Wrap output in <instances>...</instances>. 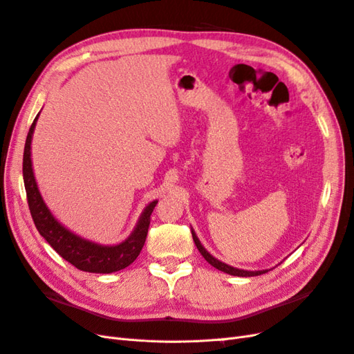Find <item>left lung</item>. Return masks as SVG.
I'll use <instances>...</instances> for the list:
<instances>
[{
    "label": "left lung",
    "instance_id": "left-lung-1",
    "mask_svg": "<svg viewBox=\"0 0 354 354\" xmlns=\"http://www.w3.org/2000/svg\"><path fill=\"white\" fill-rule=\"evenodd\" d=\"M192 236H194V241H195L196 248L199 250V252L202 254L203 259H205L211 266L216 267V269H218V270H221V272H224V273H229V274H233V276L250 277V276H260V274H263V273H267V272H269V270H255V272H248V270H241V269H236V267H232V266L224 264V263L218 261L217 259H214V257H212V255H211L205 248H203L202 243L199 242V239H198V236H196L194 230H192Z\"/></svg>",
    "mask_w": 354,
    "mask_h": 354
}]
</instances>
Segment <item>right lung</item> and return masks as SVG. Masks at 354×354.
<instances>
[{
	"mask_svg": "<svg viewBox=\"0 0 354 354\" xmlns=\"http://www.w3.org/2000/svg\"><path fill=\"white\" fill-rule=\"evenodd\" d=\"M38 120V115L32 122L29 133L26 137L25 151H24V181L26 189V198L32 220L39 234L44 238L51 248L55 250L62 259L69 261L72 266L82 272L90 273H113L122 270L130 266L140 254L146 236L151 224V216L153 208L156 207L158 201L149 203L145 208L140 220H138L134 232L125 239L124 242L106 246L94 243L91 241L82 239L77 234L63 227L62 224L53 217V214L47 208L46 202L42 201L41 194L37 186V181L32 171V160H30V142L34 128Z\"/></svg>",
	"mask_w": 354,
	"mask_h": 354,
	"instance_id": "add662e5",
	"label": "right lung"
}]
</instances>
